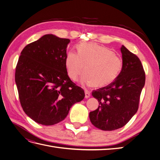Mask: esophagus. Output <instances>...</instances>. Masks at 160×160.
Instances as JSON below:
<instances>
[{
    "label": "esophagus",
    "instance_id": "obj_1",
    "mask_svg": "<svg viewBox=\"0 0 160 160\" xmlns=\"http://www.w3.org/2000/svg\"><path fill=\"white\" fill-rule=\"evenodd\" d=\"M90 97V92H88V90H86L85 91V97L86 98H89Z\"/></svg>",
    "mask_w": 160,
    "mask_h": 160
}]
</instances>
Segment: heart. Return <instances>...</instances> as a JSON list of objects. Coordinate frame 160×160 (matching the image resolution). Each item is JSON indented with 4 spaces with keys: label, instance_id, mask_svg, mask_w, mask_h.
<instances>
[{
    "label": "heart",
    "instance_id": "obj_1",
    "mask_svg": "<svg viewBox=\"0 0 160 160\" xmlns=\"http://www.w3.org/2000/svg\"><path fill=\"white\" fill-rule=\"evenodd\" d=\"M65 65L68 74L76 81L84 71L82 82L87 85L103 87L112 83L119 74L122 61L108 48L93 43L81 44L78 53L72 50L67 54Z\"/></svg>",
    "mask_w": 160,
    "mask_h": 160
}]
</instances>
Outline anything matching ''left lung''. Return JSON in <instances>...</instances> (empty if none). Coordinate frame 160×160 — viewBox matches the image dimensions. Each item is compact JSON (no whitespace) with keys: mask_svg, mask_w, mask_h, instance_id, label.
I'll return each mask as SVG.
<instances>
[{"mask_svg":"<svg viewBox=\"0 0 160 160\" xmlns=\"http://www.w3.org/2000/svg\"><path fill=\"white\" fill-rule=\"evenodd\" d=\"M122 68L116 78L108 86L93 90L99 107L89 112V119L96 128L113 131L124 126L137 112L140 96L145 84L141 61L124 46L121 47Z\"/></svg>","mask_w":160,"mask_h":160,"instance_id":"obj_1","label":"left lung"}]
</instances>
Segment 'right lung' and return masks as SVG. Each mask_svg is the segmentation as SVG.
<instances>
[{
	"label": "right lung",
	"instance_id": "right-lung-1",
	"mask_svg": "<svg viewBox=\"0 0 160 160\" xmlns=\"http://www.w3.org/2000/svg\"><path fill=\"white\" fill-rule=\"evenodd\" d=\"M70 40L52 34L27 44L21 52L15 80L25 114L35 122L52 126L63 121L84 91L68 77L65 65Z\"/></svg>",
	"mask_w": 160,
	"mask_h": 160
}]
</instances>
